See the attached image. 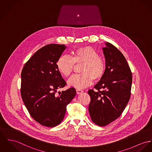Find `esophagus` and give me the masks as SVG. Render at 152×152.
<instances>
[{
	"mask_svg": "<svg viewBox=\"0 0 152 152\" xmlns=\"http://www.w3.org/2000/svg\"><path fill=\"white\" fill-rule=\"evenodd\" d=\"M76 92L77 94H82L83 93V91L82 90H80V89H76Z\"/></svg>",
	"mask_w": 152,
	"mask_h": 152,
	"instance_id": "1",
	"label": "esophagus"
}]
</instances>
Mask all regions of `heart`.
Here are the masks:
<instances>
[{"label": "heart", "instance_id": "heart-1", "mask_svg": "<svg viewBox=\"0 0 152 152\" xmlns=\"http://www.w3.org/2000/svg\"><path fill=\"white\" fill-rule=\"evenodd\" d=\"M75 65L83 64L80 72L82 74L73 76L68 80L69 86L81 89L89 86L93 81L98 82L104 76L106 65L99 57V54L92 47H78L72 51L70 57L61 56L57 61V68L64 77H69L74 70Z\"/></svg>", "mask_w": 152, "mask_h": 152}]
</instances>
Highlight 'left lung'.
Instances as JSON below:
<instances>
[{
  "instance_id": "obj_1",
  "label": "left lung",
  "mask_w": 152,
  "mask_h": 152,
  "mask_svg": "<svg viewBox=\"0 0 152 152\" xmlns=\"http://www.w3.org/2000/svg\"><path fill=\"white\" fill-rule=\"evenodd\" d=\"M106 69L104 77L89 90L88 110L95 124L104 127L120 116L131 96L132 73L123 54L109 42L103 48Z\"/></svg>"
}]
</instances>
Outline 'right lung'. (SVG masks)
Returning a JSON list of instances; mask_svg holds the SVG:
<instances>
[{
	"instance_id": "right-lung-1",
	"label": "right lung",
	"mask_w": 152,
	"mask_h": 152,
	"mask_svg": "<svg viewBox=\"0 0 152 152\" xmlns=\"http://www.w3.org/2000/svg\"><path fill=\"white\" fill-rule=\"evenodd\" d=\"M64 45L50 44L37 50L21 72V95L30 115L42 126L53 127L63 120L66 106L76 95L72 87L58 95L57 89L66 83L57 68Z\"/></svg>"
}]
</instances>
